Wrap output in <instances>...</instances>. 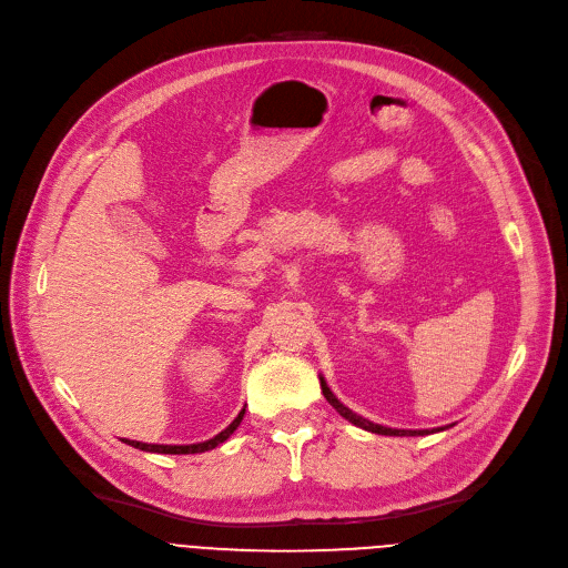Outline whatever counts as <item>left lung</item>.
I'll use <instances>...</instances> for the list:
<instances>
[{
  "label": "left lung",
  "instance_id": "1",
  "mask_svg": "<svg viewBox=\"0 0 568 568\" xmlns=\"http://www.w3.org/2000/svg\"><path fill=\"white\" fill-rule=\"evenodd\" d=\"M321 389H323V396L327 398V404L335 408L342 417H346L351 424L364 428V430H372V433H378V436H428V433H436V430H443V428H426V430H404V428H387V426H381V424H374L369 419H364L359 415H355L351 408H346L339 398L329 392V387L325 385V381L321 378Z\"/></svg>",
  "mask_w": 568,
  "mask_h": 568
}]
</instances>
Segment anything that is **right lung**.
Returning <instances> with one entry per match:
<instances>
[{
  "label": "right lung",
  "mask_w": 568,
  "mask_h": 568,
  "mask_svg": "<svg viewBox=\"0 0 568 568\" xmlns=\"http://www.w3.org/2000/svg\"><path fill=\"white\" fill-rule=\"evenodd\" d=\"M243 415H245V408L239 413V417L233 419L222 433H217L215 438L206 440V443H196V445H146V443H138V440H125L130 447H138L142 452H153V454H202V452H209V449H215L220 443H224L233 430L239 428V424L243 422Z\"/></svg>",
  "instance_id": "right-lung-1"
}]
</instances>
